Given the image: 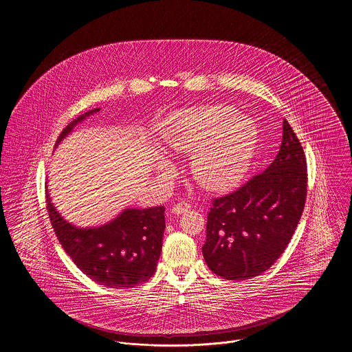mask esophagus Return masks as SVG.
<instances>
[{"mask_svg": "<svg viewBox=\"0 0 352 352\" xmlns=\"http://www.w3.org/2000/svg\"><path fill=\"white\" fill-rule=\"evenodd\" d=\"M189 209H190V205L188 202H185V200H181V202L174 205V208L171 210L174 214H182V213H186Z\"/></svg>", "mask_w": 352, "mask_h": 352, "instance_id": "34e87169", "label": "esophagus"}]
</instances>
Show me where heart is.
Masks as SVG:
<instances>
[{
	"mask_svg": "<svg viewBox=\"0 0 352 352\" xmlns=\"http://www.w3.org/2000/svg\"><path fill=\"white\" fill-rule=\"evenodd\" d=\"M164 142L175 152H195L190 171L200 186L227 190L243 179L252 164L258 128L232 107L202 106L174 113Z\"/></svg>",
	"mask_w": 352,
	"mask_h": 352,
	"instance_id": "b5f03b06",
	"label": "heart"
}]
</instances>
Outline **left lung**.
Here are the masks:
<instances>
[{"instance_id":"1","label":"left lung","mask_w":352,"mask_h":352,"mask_svg":"<svg viewBox=\"0 0 352 352\" xmlns=\"http://www.w3.org/2000/svg\"><path fill=\"white\" fill-rule=\"evenodd\" d=\"M307 186L304 148L284 120L283 142L273 163L236 190L213 199L202 248L209 269L235 281L270 269L302 216Z\"/></svg>"}]
</instances>
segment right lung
Wrapping results in <instances>:
<instances>
[{"label": "right lung", "mask_w": 352, "mask_h": 352, "mask_svg": "<svg viewBox=\"0 0 352 352\" xmlns=\"http://www.w3.org/2000/svg\"><path fill=\"white\" fill-rule=\"evenodd\" d=\"M90 110L60 133L56 146L86 117ZM47 212L56 235L68 256L93 281L110 288H133L153 276L162 254L166 228L164 206L125 209L113 221L91 228H79L61 217L45 190Z\"/></svg>", "instance_id": "1"}]
</instances>
